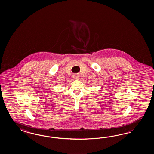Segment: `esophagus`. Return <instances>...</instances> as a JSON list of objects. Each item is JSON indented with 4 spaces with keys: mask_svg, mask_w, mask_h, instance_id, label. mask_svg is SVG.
Wrapping results in <instances>:
<instances>
[{
    "mask_svg": "<svg viewBox=\"0 0 154 154\" xmlns=\"http://www.w3.org/2000/svg\"><path fill=\"white\" fill-rule=\"evenodd\" d=\"M73 78L75 79H78L79 78V76L77 74H75V75H74V76H73Z\"/></svg>",
    "mask_w": 154,
    "mask_h": 154,
    "instance_id": "esophagus-1",
    "label": "esophagus"
}]
</instances>
